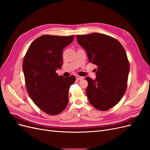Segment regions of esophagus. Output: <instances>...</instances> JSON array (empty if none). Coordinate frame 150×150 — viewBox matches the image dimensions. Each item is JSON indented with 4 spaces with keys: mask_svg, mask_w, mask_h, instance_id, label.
<instances>
[{
    "mask_svg": "<svg viewBox=\"0 0 150 150\" xmlns=\"http://www.w3.org/2000/svg\"><path fill=\"white\" fill-rule=\"evenodd\" d=\"M76 78L78 80H81V79H83V77H81V76H78V75L76 76Z\"/></svg>",
    "mask_w": 150,
    "mask_h": 150,
    "instance_id": "esophagus-1",
    "label": "esophagus"
}]
</instances>
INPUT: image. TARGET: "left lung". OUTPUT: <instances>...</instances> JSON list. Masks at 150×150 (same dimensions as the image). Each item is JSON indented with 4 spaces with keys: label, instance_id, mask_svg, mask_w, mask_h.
Segmentation results:
<instances>
[{
    "label": "left lung",
    "instance_id": "obj_1",
    "mask_svg": "<svg viewBox=\"0 0 150 150\" xmlns=\"http://www.w3.org/2000/svg\"><path fill=\"white\" fill-rule=\"evenodd\" d=\"M76 38L86 51L89 62L98 67L96 79L86 78L88 100L96 110L107 111L120 101L127 88L129 63L125 50L118 40L104 34Z\"/></svg>",
    "mask_w": 150,
    "mask_h": 150
}]
</instances>
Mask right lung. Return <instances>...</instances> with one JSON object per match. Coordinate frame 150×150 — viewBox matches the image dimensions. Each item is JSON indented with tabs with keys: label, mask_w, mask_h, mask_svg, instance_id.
Instances as JSON below:
<instances>
[{
	"label": "right lung",
	"mask_w": 150,
	"mask_h": 150,
	"mask_svg": "<svg viewBox=\"0 0 150 150\" xmlns=\"http://www.w3.org/2000/svg\"><path fill=\"white\" fill-rule=\"evenodd\" d=\"M74 35H43L31 43L24 56L25 86L32 100L50 115L60 114L69 101V89L76 77L64 78L56 72L62 65V51Z\"/></svg>",
	"instance_id": "1"
}]
</instances>
